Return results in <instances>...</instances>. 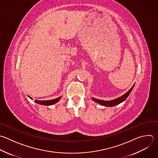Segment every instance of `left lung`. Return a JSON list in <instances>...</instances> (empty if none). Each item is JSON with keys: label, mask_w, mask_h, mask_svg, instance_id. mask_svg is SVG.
<instances>
[{"label": "left lung", "mask_w": 158, "mask_h": 158, "mask_svg": "<svg viewBox=\"0 0 158 158\" xmlns=\"http://www.w3.org/2000/svg\"><path fill=\"white\" fill-rule=\"evenodd\" d=\"M134 87V85L131 87V88L125 94L122 95V96L115 99H114V100H112V101H103V100H100V99H95V98H92V99L96 102L97 103H99V104L102 105V106H107V107H112V106H115L121 102H122L123 101H124L127 98V97L129 96V94H130L131 91H132L133 88Z\"/></svg>", "instance_id": "8db88e82"}]
</instances>
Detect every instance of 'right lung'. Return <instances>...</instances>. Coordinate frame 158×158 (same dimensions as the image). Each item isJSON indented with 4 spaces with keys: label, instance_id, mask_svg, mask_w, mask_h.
Returning <instances> with one entry per match:
<instances>
[{
    "label": "right lung",
    "instance_id": "right-lung-1",
    "mask_svg": "<svg viewBox=\"0 0 158 158\" xmlns=\"http://www.w3.org/2000/svg\"><path fill=\"white\" fill-rule=\"evenodd\" d=\"M30 97V96H29ZM31 99L32 98H30ZM61 97H59V98H57L56 99H52V100H48V101H39V100H36L35 102L38 104H41V105H44V106H50V105H52V104H54L55 103L57 102L60 99Z\"/></svg>",
    "mask_w": 158,
    "mask_h": 158
}]
</instances>
